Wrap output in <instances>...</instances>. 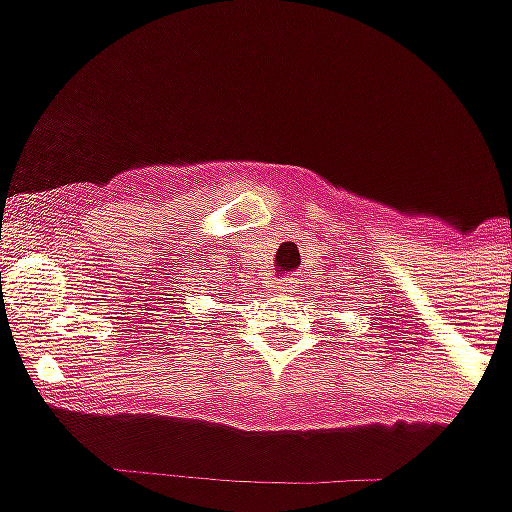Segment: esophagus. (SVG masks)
<instances>
[{
  "label": "esophagus",
  "instance_id": "34e87169",
  "mask_svg": "<svg viewBox=\"0 0 512 512\" xmlns=\"http://www.w3.org/2000/svg\"><path fill=\"white\" fill-rule=\"evenodd\" d=\"M279 292H282V295H292V292H297L295 282H292V279H282V282H279Z\"/></svg>",
  "mask_w": 512,
  "mask_h": 512
}]
</instances>
